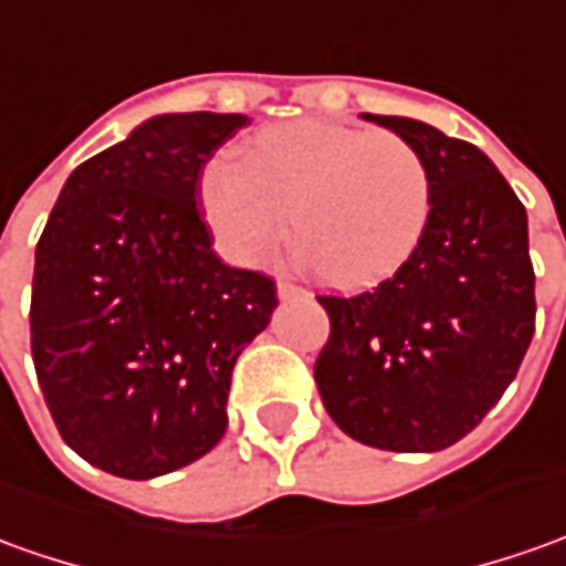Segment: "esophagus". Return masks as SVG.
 Instances as JSON below:
<instances>
[{"label": "esophagus", "mask_w": 566, "mask_h": 566, "mask_svg": "<svg viewBox=\"0 0 566 566\" xmlns=\"http://www.w3.org/2000/svg\"><path fill=\"white\" fill-rule=\"evenodd\" d=\"M279 297L282 300H291V297H310L303 287H297V284L291 282H279Z\"/></svg>", "instance_id": "1"}]
</instances>
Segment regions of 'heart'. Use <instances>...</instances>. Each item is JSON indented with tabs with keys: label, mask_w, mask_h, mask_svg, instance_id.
Instances as JSON below:
<instances>
[{
	"label": "heart",
	"mask_w": 566,
	"mask_h": 566,
	"mask_svg": "<svg viewBox=\"0 0 566 566\" xmlns=\"http://www.w3.org/2000/svg\"><path fill=\"white\" fill-rule=\"evenodd\" d=\"M437 182L421 148L394 133L300 120L244 145L241 167L213 160L201 207L219 251L253 266L284 234L340 291L390 279L428 232Z\"/></svg>",
	"instance_id": "1"
}]
</instances>
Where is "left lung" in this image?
I'll return each instance as SVG.
<instances>
[{
  "mask_svg": "<svg viewBox=\"0 0 566 566\" xmlns=\"http://www.w3.org/2000/svg\"><path fill=\"white\" fill-rule=\"evenodd\" d=\"M430 160L437 198L415 253L378 287L318 297L332 318L315 384L347 437L390 452L459 443L509 390L536 328L526 210L471 142L363 114Z\"/></svg>",
  "mask_w": 566,
  "mask_h": 566,
  "instance_id": "obj_1",
  "label": "left lung"
}]
</instances>
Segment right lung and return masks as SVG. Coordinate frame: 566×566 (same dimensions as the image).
I'll return each instance as SVG.
<instances>
[{
	"mask_svg": "<svg viewBox=\"0 0 566 566\" xmlns=\"http://www.w3.org/2000/svg\"><path fill=\"white\" fill-rule=\"evenodd\" d=\"M244 114H160L90 157L42 229L30 349L57 433L126 480L179 471L222 440L234 359L279 306L226 266L201 176Z\"/></svg>",
	"mask_w": 566,
	"mask_h": 566,
	"instance_id": "right-lung-1",
	"label": "right lung"
}]
</instances>
